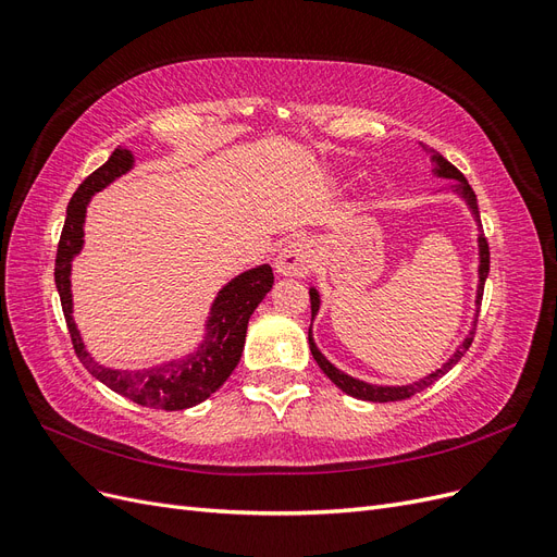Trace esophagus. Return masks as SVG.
Here are the masks:
<instances>
[{
	"label": "esophagus",
	"instance_id": "esophagus-1",
	"mask_svg": "<svg viewBox=\"0 0 557 557\" xmlns=\"http://www.w3.org/2000/svg\"><path fill=\"white\" fill-rule=\"evenodd\" d=\"M318 267V250L311 239H290L285 244L274 262V269L281 276H297L305 278Z\"/></svg>",
	"mask_w": 557,
	"mask_h": 557
}]
</instances>
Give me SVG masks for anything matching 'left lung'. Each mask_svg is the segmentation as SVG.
Returning <instances> with one entry per match:
<instances>
[{
	"label": "left lung",
	"mask_w": 557,
	"mask_h": 557,
	"mask_svg": "<svg viewBox=\"0 0 557 557\" xmlns=\"http://www.w3.org/2000/svg\"><path fill=\"white\" fill-rule=\"evenodd\" d=\"M423 146V144H420ZM425 148V146H423ZM428 153H430V162L434 164V170H432V174L436 176V178H450V181H455V185H453V193L458 195L460 199H465V205H467V209L471 211V215H474V221H476V227H479V239H476V246H479V283H476V299H474V307H476V313H474V323H471V330H469V334L465 336L462 339V344L455 348L450 356H448V360L440 367V369H434V372H430V374H425L423 379H418V381H411V383H401V385H385V383H369V381H362V379H356V376H350V374H346V372H342V369H336L323 352H320V348L315 346V342H313V334H311V327H309V346H311V356H313V360L318 362V367L323 369V374L339 387V391H344L346 395H350V397H356V399H364V401H397V399H407V397H411V395H416V393H420L423 391V387H428V385H432L436 379H442L444 374H448L450 369L460 362V358L465 356L467 352V348L471 346V339H474V330H476V318H479V309H481V299H483V285H485V278H487V272H491V250H487V242H485V237H483V227H481V213H479V205H476V195H474V190H471V185L467 183V178L455 170V166L442 156V153H436L434 148H425ZM309 295H311V325H313V318L318 315V311H320V293H318V288L315 285H311L309 288Z\"/></svg>",
	"instance_id": "obj_1"
}]
</instances>
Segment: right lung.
<instances>
[{"label":"right lung","instance_id":"add662e5","mask_svg":"<svg viewBox=\"0 0 557 557\" xmlns=\"http://www.w3.org/2000/svg\"><path fill=\"white\" fill-rule=\"evenodd\" d=\"M132 166V150L117 146L111 158L78 185L70 207H66L62 237L58 244L55 285L76 356L97 381H102L113 393L141 404V407L183 411L209 399L230 379L234 367L239 364L248 320L264 299V295L272 290L274 274L269 264H258L230 278L215 293L209 307V315L205 320L201 342L188 356L160 362L148 369H115L97 362L86 348V342H83L81 330L74 320L72 264L83 250V244H86V239H83V227H86L90 199L97 193H102L115 178L125 176Z\"/></svg>","mask_w":557,"mask_h":557}]
</instances>
